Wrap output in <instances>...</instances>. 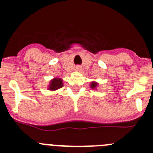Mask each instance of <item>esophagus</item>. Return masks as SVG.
Masks as SVG:
<instances>
[{"label": "esophagus", "mask_w": 153, "mask_h": 153, "mask_svg": "<svg viewBox=\"0 0 153 153\" xmlns=\"http://www.w3.org/2000/svg\"><path fill=\"white\" fill-rule=\"evenodd\" d=\"M76 70L77 71H80V70H81V67H76Z\"/></svg>", "instance_id": "esophagus-1"}]
</instances>
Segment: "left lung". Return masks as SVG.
Here are the masks:
<instances>
[{
    "instance_id": "1",
    "label": "left lung",
    "mask_w": 153,
    "mask_h": 153,
    "mask_svg": "<svg viewBox=\"0 0 153 153\" xmlns=\"http://www.w3.org/2000/svg\"><path fill=\"white\" fill-rule=\"evenodd\" d=\"M98 86V83L95 82V81H92V82H91L90 84V87L93 89H97Z\"/></svg>"
}]
</instances>
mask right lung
I'll list each match as a JSON object with an SVG mask.
<instances>
[{
	"instance_id": "add662e5",
	"label": "right lung",
	"mask_w": 153,
	"mask_h": 153,
	"mask_svg": "<svg viewBox=\"0 0 153 153\" xmlns=\"http://www.w3.org/2000/svg\"><path fill=\"white\" fill-rule=\"evenodd\" d=\"M63 80L60 78H54L49 81V84L48 85L47 89L51 91H55L60 88L63 87Z\"/></svg>"
}]
</instances>
